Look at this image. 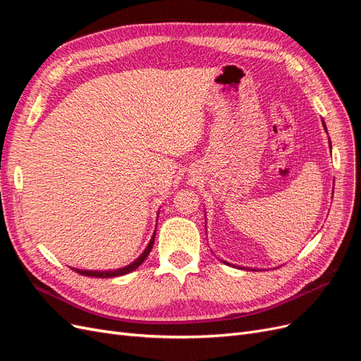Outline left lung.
Segmentation results:
<instances>
[{
  "label": "left lung",
  "instance_id": "1",
  "mask_svg": "<svg viewBox=\"0 0 361 361\" xmlns=\"http://www.w3.org/2000/svg\"><path fill=\"white\" fill-rule=\"evenodd\" d=\"M324 126H325V123H324Z\"/></svg>",
  "mask_w": 361,
  "mask_h": 361
}]
</instances>
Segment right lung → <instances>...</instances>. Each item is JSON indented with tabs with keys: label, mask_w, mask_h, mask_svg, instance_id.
Instances as JSON below:
<instances>
[{
	"label": "right lung",
	"mask_w": 361,
	"mask_h": 361,
	"mask_svg": "<svg viewBox=\"0 0 361 361\" xmlns=\"http://www.w3.org/2000/svg\"><path fill=\"white\" fill-rule=\"evenodd\" d=\"M154 241H155V233H154V236H152V239H150V243H149V245L146 247V250L143 251V255H141L137 260H134L133 264L130 265H128V267H125V268H120V269H114V271H84V269H75V268H72L75 272H78V274H81V276H85V277H99V279H108V277H118V276H125V274H128V272H130V271H134V269H137L141 264H143V262L146 260V257L149 256V253H150V250H152V247H154Z\"/></svg>",
	"instance_id": "obj_1"
}]
</instances>
